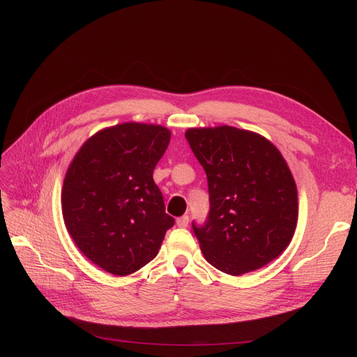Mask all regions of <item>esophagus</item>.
<instances>
[{
    "label": "esophagus",
    "instance_id": "34e87169",
    "mask_svg": "<svg viewBox=\"0 0 357 357\" xmlns=\"http://www.w3.org/2000/svg\"><path fill=\"white\" fill-rule=\"evenodd\" d=\"M176 223L178 228H186V226L189 225V215H181V218H178L176 220Z\"/></svg>",
    "mask_w": 357,
    "mask_h": 357
}]
</instances>
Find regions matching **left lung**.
Instances as JSON below:
<instances>
[{
    "instance_id": "1",
    "label": "left lung",
    "mask_w": 357,
    "mask_h": 357,
    "mask_svg": "<svg viewBox=\"0 0 357 357\" xmlns=\"http://www.w3.org/2000/svg\"><path fill=\"white\" fill-rule=\"evenodd\" d=\"M185 135L208 181L207 223L193 225L204 257L229 275L274 261L298 222V190L283 155L261 134L228 125Z\"/></svg>"
}]
</instances>
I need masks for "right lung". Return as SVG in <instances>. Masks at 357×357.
<instances>
[{
  "label": "right lung",
  "mask_w": 357,
  "mask_h": 357,
  "mask_svg": "<svg viewBox=\"0 0 357 357\" xmlns=\"http://www.w3.org/2000/svg\"><path fill=\"white\" fill-rule=\"evenodd\" d=\"M169 129L125 122L89 137L73 158L61 193L63 223L79 250L113 275L158 255L174 219L153 181Z\"/></svg>",
  "instance_id": "right-lung-1"
}]
</instances>
